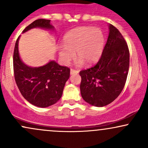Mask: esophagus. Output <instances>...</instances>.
Instances as JSON below:
<instances>
[{"label":"esophagus","instance_id":"obj_1","mask_svg":"<svg viewBox=\"0 0 148 148\" xmlns=\"http://www.w3.org/2000/svg\"><path fill=\"white\" fill-rule=\"evenodd\" d=\"M79 73V71L78 70H76V69H70V74H76Z\"/></svg>","mask_w":148,"mask_h":148}]
</instances>
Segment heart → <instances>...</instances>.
Listing matches in <instances>:
<instances>
[{"label": "heart", "instance_id": "b5f03b06", "mask_svg": "<svg viewBox=\"0 0 148 148\" xmlns=\"http://www.w3.org/2000/svg\"><path fill=\"white\" fill-rule=\"evenodd\" d=\"M64 47L59 50V56L64 63H68L74 56L78 58L76 64L86 62L92 64L97 62L102 54L105 43L103 31L99 28L83 26L69 30L63 37Z\"/></svg>", "mask_w": 148, "mask_h": 148}]
</instances>
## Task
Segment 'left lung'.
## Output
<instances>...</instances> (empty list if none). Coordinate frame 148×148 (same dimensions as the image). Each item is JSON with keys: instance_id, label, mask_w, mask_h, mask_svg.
I'll return each instance as SVG.
<instances>
[{"instance_id": "8db88e82", "label": "left lung", "mask_w": 148, "mask_h": 148, "mask_svg": "<svg viewBox=\"0 0 148 148\" xmlns=\"http://www.w3.org/2000/svg\"><path fill=\"white\" fill-rule=\"evenodd\" d=\"M109 34L98 62L81 70V94L86 102L102 107L109 104L123 91L130 67V51L120 31L109 24Z\"/></svg>"}]
</instances>
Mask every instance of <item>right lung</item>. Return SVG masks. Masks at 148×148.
Wrapping results in <instances>:
<instances>
[{
	"label": "right lung",
	"instance_id": "obj_1",
	"mask_svg": "<svg viewBox=\"0 0 148 148\" xmlns=\"http://www.w3.org/2000/svg\"><path fill=\"white\" fill-rule=\"evenodd\" d=\"M51 20H35L23 30V33L34 28L53 29ZM18 37L15 44L13 65L16 84L21 95L28 102L41 108L54 104L60 99L64 85L69 79L70 69L51 60L45 65L32 67L21 60Z\"/></svg>",
	"mask_w": 148,
	"mask_h": 148
}]
</instances>
